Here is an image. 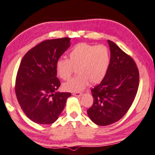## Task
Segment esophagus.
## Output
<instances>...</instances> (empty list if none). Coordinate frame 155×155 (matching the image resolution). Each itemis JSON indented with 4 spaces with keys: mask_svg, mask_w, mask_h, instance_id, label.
Returning a JSON list of instances; mask_svg holds the SVG:
<instances>
[{
    "mask_svg": "<svg viewBox=\"0 0 155 155\" xmlns=\"http://www.w3.org/2000/svg\"><path fill=\"white\" fill-rule=\"evenodd\" d=\"M72 95H74V96H78V97H80V96H81L82 95V93H81V92H76V93H72Z\"/></svg>",
    "mask_w": 155,
    "mask_h": 155,
    "instance_id": "esophagus-1",
    "label": "esophagus"
}]
</instances>
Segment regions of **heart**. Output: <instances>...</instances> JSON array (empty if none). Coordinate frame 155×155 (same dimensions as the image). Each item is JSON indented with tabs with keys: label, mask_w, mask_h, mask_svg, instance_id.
<instances>
[{
	"label": "heart",
	"mask_w": 155,
	"mask_h": 155,
	"mask_svg": "<svg viewBox=\"0 0 155 155\" xmlns=\"http://www.w3.org/2000/svg\"><path fill=\"white\" fill-rule=\"evenodd\" d=\"M110 51L105 45H92L87 43L76 45L68 54V60L60 59L55 68L57 76L66 81L74 69L78 74L63 84L64 91L78 92L83 91L91 82L97 84L102 81L108 71Z\"/></svg>",
	"instance_id": "heart-1"
}]
</instances>
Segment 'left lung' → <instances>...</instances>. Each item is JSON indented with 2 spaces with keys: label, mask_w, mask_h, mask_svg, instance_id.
<instances>
[{
  "label": "left lung",
  "mask_w": 155,
  "mask_h": 155,
  "mask_svg": "<svg viewBox=\"0 0 155 155\" xmlns=\"http://www.w3.org/2000/svg\"><path fill=\"white\" fill-rule=\"evenodd\" d=\"M110 59L108 71L100 84L92 88L93 106L87 110L93 123L107 126L125 115L132 104L139 83V70L133 59L108 40Z\"/></svg>",
  "instance_id": "1"
}]
</instances>
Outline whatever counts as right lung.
Listing matches in <instances>:
<instances>
[{"label": "right lung", "instance_id": "add662e5", "mask_svg": "<svg viewBox=\"0 0 155 155\" xmlns=\"http://www.w3.org/2000/svg\"><path fill=\"white\" fill-rule=\"evenodd\" d=\"M70 47V38L46 40L33 47L21 62L16 80V95L26 116L39 124L56 121L70 93L57 92V61Z\"/></svg>", "mask_w": 155, "mask_h": 155}]
</instances>
